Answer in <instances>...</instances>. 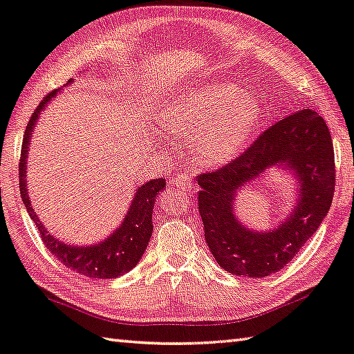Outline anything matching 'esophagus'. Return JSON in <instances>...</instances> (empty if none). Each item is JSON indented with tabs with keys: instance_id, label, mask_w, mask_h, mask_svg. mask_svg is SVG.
Returning a JSON list of instances; mask_svg holds the SVG:
<instances>
[{
	"instance_id": "1",
	"label": "esophagus",
	"mask_w": 354,
	"mask_h": 354,
	"mask_svg": "<svg viewBox=\"0 0 354 354\" xmlns=\"http://www.w3.org/2000/svg\"><path fill=\"white\" fill-rule=\"evenodd\" d=\"M171 184L175 185L178 190H183V192L194 190V184H192V181H190V176L185 175V173H181V175L173 178Z\"/></svg>"
}]
</instances>
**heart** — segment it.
Masks as SVG:
<instances>
[{
    "instance_id": "heart-1",
    "label": "heart",
    "mask_w": 354,
    "mask_h": 354,
    "mask_svg": "<svg viewBox=\"0 0 354 354\" xmlns=\"http://www.w3.org/2000/svg\"><path fill=\"white\" fill-rule=\"evenodd\" d=\"M261 120V106L252 93L230 83L185 91L165 115L169 130L190 140L198 164H227L246 150Z\"/></svg>"
}]
</instances>
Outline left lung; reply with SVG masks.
Here are the masks:
<instances>
[{
  "instance_id": "left-lung-1",
  "label": "left lung",
  "mask_w": 354,
  "mask_h": 354,
  "mask_svg": "<svg viewBox=\"0 0 354 354\" xmlns=\"http://www.w3.org/2000/svg\"><path fill=\"white\" fill-rule=\"evenodd\" d=\"M274 166L293 173L298 198L274 230L252 231L233 214L236 195ZM334 184V150L325 120L311 108L281 119L240 158L198 176V207L212 255L234 275L261 279L280 271L328 215Z\"/></svg>"
}]
</instances>
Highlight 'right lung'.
I'll return each mask as SVG.
<instances>
[{"instance_id":"right-lung-1","label":"right lung","mask_w":354,"mask_h":354,"mask_svg":"<svg viewBox=\"0 0 354 354\" xmlns=\"http://www.w3.org/2000/svg\"><path fill=\"white\" fill-rule=\"evenodd\" d=\"M71 82L73 80H69L68 83ZM59 91L60 89H55V91L49 93L41 100V104L37 106L28 127H26L20 159V194L23 203L30 220L35 223L38 232L41 235L44 246L66 268L93 279L120 277V275L131 271L138 265L140 257L144 255L147 246H149L153 232V207H155L158 194L165 187V179H151V181L138 187V190L134 192V196L131 199L130 207L127 210L124 221L105 240L88 244V246H77V244H68L66 241L55 239L43 226L40 218L37 216L34 207H32L26 178H28L29 144L32 136H34L35 124L40 119L44 106L55 97Z\"/></svg>"}]
</instances>
